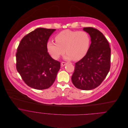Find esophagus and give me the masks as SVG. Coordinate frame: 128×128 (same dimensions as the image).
<instances>
[{"label": "esophagus", "instance_id": "34e87169", "mask_svg": "<svg viewBox=\"0 0 128 128\" xmlns=\"http://www.w3.org/2000/svg\"><path fill=\"white\" fill-rule=\"evenodd\" d=\"M68 64V62H62V63H61V64L62 66H66V64Z\"/></svg>", "mask_w": 128, "mask_h": 128}]
</instances>
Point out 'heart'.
Masks as SVG:
<instances>
[{
	"instance_id": "1",
	"label": "heart",
	"mask_w": 128,
	"mask_h": 128,
	"mask_svg": "<svg viewBox=\"0 0 128 128\" xmlns=\"http://www.w3.org/2000/svg\"><path fill=\"white\" fill-rule=\"evenodd\" d=\"M56 42L49 41L47 47L52 57L58 59L66 52V60H79L87 53L90 45V37L84 31L63 30L55 36Z\"/></svg>"
}]
</instances>
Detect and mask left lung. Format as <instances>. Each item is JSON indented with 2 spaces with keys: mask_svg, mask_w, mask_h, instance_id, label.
I'll use <instances>...</instances> for the list:
<instances>
[{
  "mask_svg": "<svg viewBox=\"0 0 128 128\" xmlns=\"http://www.w3.org/2000/svg\"><path fill=\"white\" fill-rule=\"evenodd\" d=\"M83 30L90 34L91 44L86 55L75 63L72 80L77 88L90 90L100 85L110 72L111 49L98 30L88 27Z\"/></svg>",
  "mask_w": 128,
  "mask_h": 128,
  "instance_id": "obj_1",
  "label": "left lung"
}]
</instances>
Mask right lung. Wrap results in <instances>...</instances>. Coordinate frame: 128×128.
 I'll return each mask as SVG.
<instances>
[{
  "mask_svg": "<svg viewBox=\"0 0 128 128\" xmlns=\"http://www.w3.org/2000/svg\"><path fill=\"white\" fill-rule=\"evenodd\" d=\"M55 29L38 28L24 37L16 53V68L29 87L37 90L50 87L60 63L48 52L47 44Z\"/></svg>",
  "mask_w": 128,
  "mask_h": 128,
  "instance_id": "1",
  "label": "right lung"
}]
</instances>
